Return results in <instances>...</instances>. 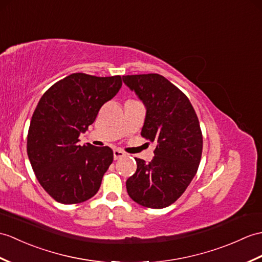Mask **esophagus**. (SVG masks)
<instances>
[{
    "label": "esophagus",
    "instance_id": "esophagus-1",
    "mask_svg": "<svg viewBox=\"0 0 262 262\" xmlns=\"http://www.w3.org/2000/svg\"><path fill=\"white\" fill-rule=\"evenodd\" d=\"M124 156H126V153H124L123 150H120V149H115L114 150V159L115 160H119Z\"/></svg>",
    "mask_w": 262,
    "mask_h": 262
}]
</instances>
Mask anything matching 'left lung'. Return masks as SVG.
<instances>
[{
    "label": "left lung",
    "instance_id": "left-lung-1",
    "mask_svg": "<svg viewBox=\"0 0 262 262\" xmlns=\"http://www.w3.org/2000/svg\"><path fill=\"white\" fill-rule=\"evenodd\" d=\"M146 107L142 136L156 142L154 157L126 181L127 193L145 208L163 209L185 192L202 156L203 137L196 113L184 93L157 74L124 76Z\"/></svg>",
    "mask_w": 262,
    "mask_h": 262
}]
</instances>
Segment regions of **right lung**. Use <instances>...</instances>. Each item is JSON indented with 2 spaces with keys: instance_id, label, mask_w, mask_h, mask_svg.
Masks as SVG:
<instances>
[{
  "instance_id": "add662e5",
  "label": "right lung",
  "mask_w": 262,
  "mask_h": 262,
  "mask_svg": "<svg viewBox=\"0 0 262 262\" xmlns=\"http://www.w3.org/2000/svg\"><path fill=\"white\" fill-rule=\"evenodd\" d=\"M120 76L72 74L49 88L30 123L27 151L41 186L59 203L76 204L98 192L113 163L111 147L78 145L103 103L119 91Z\"/></svg>"
}]
</instances>
